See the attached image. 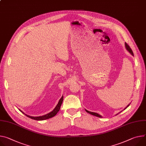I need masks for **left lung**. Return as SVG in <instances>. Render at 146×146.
I'll use <instances>...</instances> for the list:
<instances>
[{
  "mask_svg": "<svg viewBox=\"0 0 146 146\" xmlns=\"http://www.w3.org/2000/svg\"><path fill=\"white\" fill-rule=\"evenodd\" d=\"M125 47H126V49L130 52V54L131 55H133V56H134V55H133V51H132V50H131V49L130 48V46L128 45V44H127V43H126L125 42ZM130 105V104H129L127 107L125 108V109H126ZM86 111L87 112H88V113H89L90 114H91V115H94V116H97V117H102V116L100 115H99L98 113H96V112H90V111H87V110H86Z\"/></svg>",
  "mask_w": 146,
  "mask_h": 146,
  "instance_id": "1",
  "label": "left lung"
}]
</instances>
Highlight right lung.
Returning a JSON list of instances; mask_svg holds the SVG:
<instances>
[{"label":"right lung","mask_w":146,"mask_h":146,"mask_svg":"<svg viewBox=\"0 0 146 146\" xmlns=\"http://www.w3.org/2000/svg\"><path fill=\"white\" fill-rule=\"evenodd\" d=\"M63 97L62 96L61 97V98L59 100V102H58V104H57V105L56 106V107L54 108V110H53L52 112L45 115H43V116H31L30 115H28L27 114H25L22 111H21L20 110H19L23 114H25V115L27 116V117L32 119H34V120H36V121H43V120H46V119H49L50 117H54V116H55L57 113L59 112L60 108V106L62 105V103L63 102Z\"/></svg>","instance_id":"right-lung-1"}]
</instances>
